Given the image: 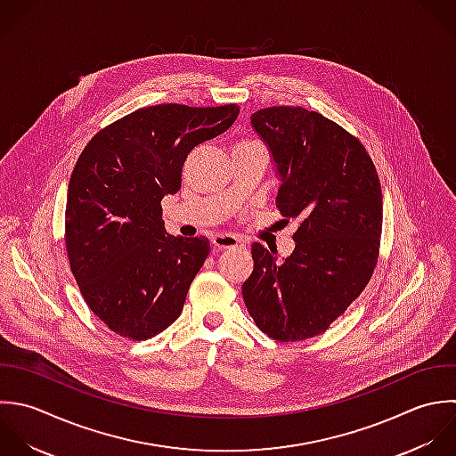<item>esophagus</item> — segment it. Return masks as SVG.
<instances>
[{
    "mask_svg": "<svg viewBox=\"0 0 456 456\" xmlns=\"http://www.w3.org/2000/svg\"><path fill=\"white\" fill-rule=\"evenodd\" d=\"M213 247L215 248H234V247H241V240L236 238L234 234H216L213 240Z\"/></svg>",
    "mask_w": 456,
    "mask_h": 456,
    "instance_id": "esophagus-1",
    "label": "esophagus"
}]
</instances>
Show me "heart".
<instances>
[{
  "mask_svg": "<svg viewBox=\"0 0 456 456\" xmlns=\"http://www.w3.org/2000/svg\"><path fill=\"white\" fill-rule=\"evenodd\" d=\"M243 143H256V142H252V140H241V142H238L236 145H243Z\"/></svg>",
  "mask_w": 456,
  "mask_h": 456,
  "instance_id": "obj_1",
  "label": "heart"
}]
</instances>
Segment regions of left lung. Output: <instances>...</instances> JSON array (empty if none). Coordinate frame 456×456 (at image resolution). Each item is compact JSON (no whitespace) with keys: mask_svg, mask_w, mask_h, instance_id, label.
<instances>
[{"mask_svg":"<svg viewBox=\"0 0 456 456\" xmlns=\"http://www.w3.org/2000/svg\"><path fill=\"white\" fill-rule=\"evenodd\" d=\"M281 175L275 204L300 218L295 250L252 245L241 295L256 325L275 341L323 334L368 286L380 250L382 186L366 147L334 120L302 106L256 111Z\"/></svg>","mask_w":456,"mask_h":456,"instance_id":"obj_1","label":"left lung"}]
</instances>
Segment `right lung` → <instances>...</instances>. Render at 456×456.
I'll return each instance as SVG.
<instances>
[{
	"label": "right lung",
	"mask_w": 456,
	"mask_h": 456,
	"mask_svg": "<svg viewBox=\"0 0 456 456\" xmlns=\"http://www.w3.org/2000/svg\"><path fill=\"white\" fill-rule=\"evenodd\" d=\"M238 113V104L140 108L79 154L67 190V257L86 305L117 336L151 339L183 313L209 240L167 234L161 199L179 191L190 151Z\"/></svg>",
	"instance_id": "add662e5"
}]
</instances>
